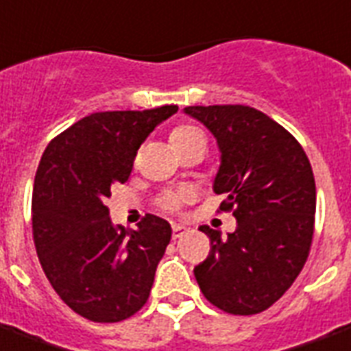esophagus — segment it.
<instances>
[{"instance_id":"obj_1","label":"esophagus","mask_w":351,"mask_h":351,"mask_svg":"<svg viewBox=\"0 0 351 351\" xmlns=\"http://www.w3.org/2000/svg\"><path fill=\"white\" fill-rule=\"evenodd\" d=\"M187 234V228L186 226H180V224H175L173 226V239H180L182 235H186Z\"/></svg>"}]
</instances>
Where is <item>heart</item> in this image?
Instances as JSON below:
<instances>
[{
  "mask_svg": "<svg viewBox=\"0 0 351 351\" xmlns=\"http://www.w3.org/2000/svg\"><path fill=\"white\" fill-rule=\"evenodd\" d=\"M189 141H204V136H202V132H200L199 128L186 125V127H178L175 132L171 134V143H173L175 149H180V147H184L186 143H189ZM186 191H169V193H165L164 197L160 199V204H162L164 210L175 211L180 208L182 202L186 200Z\"/></svg>",
  "mask_w": 351,
  "mask_h": 351,
  "instance_id": "b5f03b06",
  "label": "heart"
}]
</instances>
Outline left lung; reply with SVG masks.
<instances>
[{
    "label": "left lung",
    "instance_id": "8db88e82",
    "mask_svg": "<svg viewBox=\"0 0 351 351\" xmlns=\"http://www.w3.org/2000/svg\"><path fill=\"white\" fill-rule=\"evenodd\" d=\"M217 140L221 165L213 191L221 211H234L226 239L200 226L211 241L195 267L206 300L232 315H256L280 300L306 265L317 210L315 176L294 136L245 104L187 106Z\"/></svg>",
    "mask_w": 351,
    "mask_h": 351
}]
</instances>
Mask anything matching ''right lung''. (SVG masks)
Listing matches in <instances>:
<instances>
[{"mask_svg": "<svg viewBox=\"0 0 351 351\" xmlns=\"http://www.w3.org/2000/svg\"><path fill=\"white\" fill-rule=\"evenodd\" d=\"M176 104L95 112L58 134L33 187V239L45 276L66 306L92 322H121L145 306L171 224L147 213L136 230L114 226V184H125L147 136Z\"/></svg>", "mask_w": 351, "mask_h": 351, "instance_id": "add662e5", "label": "right lung"}]
</instances>
